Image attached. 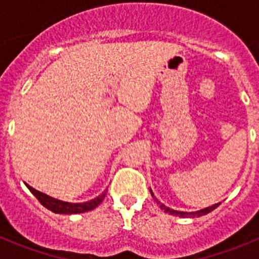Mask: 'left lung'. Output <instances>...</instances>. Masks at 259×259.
I'll return each mask as SVG.
<instances>
[{
	"mask_svg": "<svg viewBox=\"0 0 259 259\" xmlns=\"http://www.w3.org/2000/svg\"><path fill=\"white\" fill-rule=\"evenodd\" d=\"M150 193H152V196H153V198H154L155 202L159 203V206H161V209H162V210H164V211H166V212H170V214H172V215H180V217H184V218H185V217H200V215H205V214H207V212L212 211V210L217 209V207L219 206V203H215V205H212V206L206 207V209L200 210V211H196V212H182V211H175V210H171V209H168V207L164 206V205H162V203L159 202V201H158L157 198L154 197V194H153L152 189H150Z\"/></svg>",
	"mask_w": 259,
	"mask_h": 259,
	"instance_id": "1",
	"label": "left lung"
}]
</instances>
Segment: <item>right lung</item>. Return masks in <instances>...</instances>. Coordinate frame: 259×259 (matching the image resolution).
Instances as JSON below:
<instances>
[{
    "mask_svg": "<svg viewBox=\"0 0 259 259\" xmlns=\"http://www.w3.org/2000/svg\"><path fill=\"white\" fill-rule=\"evenodd\" d=\"M29 191L32 192V194L40 201V203L42 206H45L47 209H49L50 211L57 212V214H80V212H85L89 210H93L95 207H97L100 203L102 202L105 197V193H102L100 197L95 198V200L89 201V202L84 203H68V202H62V201L54 200V198L49 197L47 194L41 193V192L36 191L32 187L27 185Z\"/></svg>",
    "mask_w": 259,
    "mask_h": 259,
    "instance_id": "add662e5",
    "label": "right lung"
}]
</instances>
